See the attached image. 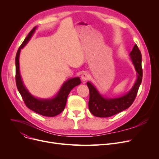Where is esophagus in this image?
<instances>
[{
  "label": "esophagus",
  "instance_id": "obj_1",
  "mask_svg": "<svg viewBox=\"0 0 159 159\" xmlns=\"http://www.w3.org/2000/svg\"><path fill=\"white\" fill-rule=\"evenodd\" d=\"M89 75L87 73H82L81 75V80L82 81L85 82L89 79Z\"/></svg>",
  "mask_w": 159,
  "mask_h": 159
}]
</instances>
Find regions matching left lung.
<instances>
[{"instance_id":"left-lung-1","label":"left lung","mask_w":159,"mask_h":159,"mask_svg":"<svg viewBox=\"0 0 159 159\" xmlns=\"http://www.w3.org/2000/svg\"><path fill=\"white\" fill-rule=\"evenodd\" d=\"M129 56L137 71V79L134 84L126 93L117 97H105L92 83L87 82L89 89V110L94 116L109 117L128 109L134 101L143 79L142 55L137 44L133 47Z\"/></svg>"}]
</instances>
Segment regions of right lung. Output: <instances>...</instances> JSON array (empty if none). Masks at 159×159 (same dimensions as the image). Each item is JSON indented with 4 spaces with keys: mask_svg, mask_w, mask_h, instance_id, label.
<instances>
[{
    "mask_svg": "<svg viewBox=\"0 0 159 159\" xmlns=\"http://www.w3.org/2000/svg\"><path fill=\"white\" fill-rule=\"evenodd\" d=\"M37 26L32 29L28 36L23 41L19 47L15 57L16 66V87L21 95L24 102L31 110L41 115L46 116H55L60 114L64 110L67 98L71 89L80 84V79L79 77L71 78L65 81L61 89L54 97L49 98H40L33 96L24 84L20 72L19 57L21 49L26 46L32 36L34 34Z\"/></svg>",
    "mask_w": 159,
    "mask_h": 159,
    "instance_id": "1",
    "label": "right lung"
}]
</instances>
